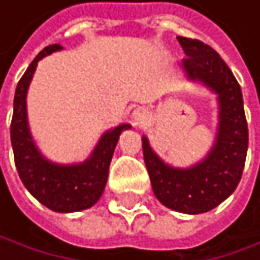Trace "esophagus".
Here are the masks:
<instances>
[{
  "instance_id": "obj_1",
  "label": "esophagus",
  "mask_w": 260,
  "mask_h": 260,
  "mask_svg": "<svg viewBox=\"0 0 260 260\" xmlns=\"http://www.w3.org/2000/svg\"><path fill=\"white\" fill-rule=\"evenodd\" d=\"M146 117H148V111L142 106H139L133 111V120L136 121V124H142L146 120Z\"/></svg>"
}]
</instances>
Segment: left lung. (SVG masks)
<instances>
[{
	"label": "left lung",
	"mask_w": 260,
	"mask_h": 260,
	"mask_svg": "<svg viewBox=\"0 0 260 260\" xmlns=\"http://www.w3.org/2000/svg\"><path fill=\"white\" fill-rule=\"evenodd\" d=\"M186 58L180 68L189 81L200 83L217 102V129L208 154L180 168L166 163L142 137L152 191L161 205L185 213H207L228 199L240 182L248 149V126L242 90L220 55L199 40L177 37Z\"/></svg>",
	"instance_id": "left-lung-1"
}]
</instances>
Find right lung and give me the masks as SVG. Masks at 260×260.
I'll return each mask as SVG.
<instances>
[{
  "instance_id": "add662e5",
  "label": "right lung",
  "mask_w": 260,
  "mask_h": 260,
  "mask_svg": "<svg viewBox=\"0 0 260 260\" xmlns=\"http://www.w3.org/2000/svg\"><path fill=\"white\" fill-rule=\"evenodd\" d=\"M61 49L63 46L60 44L44 47L18 81L13 99L10 142L18 174L27 191L55 213H75L94 207L102 197L120 134L131 124L121 123L105 131L90 155L78 163L52 161L40 151L27 120V90L38 61Z\"/></svg>"
}]
</instances>
